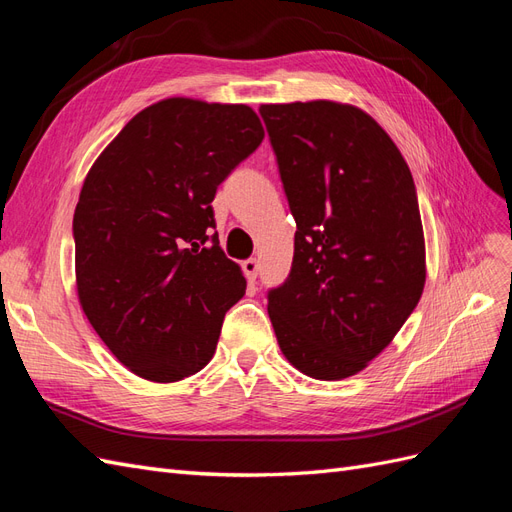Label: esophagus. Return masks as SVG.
<instances>
[{
	"mask_svg": "<svg viewBox=\"0 0 512 512\" xmlns=\"http://www.w3.org/2000/svg\"><path fill=\"white\" fill-rule=\"evenodd\" d=\"M241 267H243V273L247 277V282H254L256 275H258V260L256 258H247Z\"/></svg>",
	"mask_w": 512,
	"mask_h": 512,
	"instance_id": "esophagus-1",
	"label": "esophagus"
}]
</instances>
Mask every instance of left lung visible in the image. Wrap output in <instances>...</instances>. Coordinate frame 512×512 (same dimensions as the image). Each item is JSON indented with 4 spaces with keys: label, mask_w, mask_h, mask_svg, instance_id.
Segmentation results:
<instances>
[{
    "label": "left lung",
    "mask_w": 512,
    "mask_h": 512,
    "mask_svg": "<svg viewBox=\"0 0 512 512\" xmlns=\"http://www.w3.org/2000/svg\"><path fill=\"white\" fill-rule=\"evenodd\" d=\"M297 222L292 269L269 292L282 354L301 374L344 380L404 327L427 277L410 168L363 108L260 104Z\"/></svg>",
    "instance_id": "1"
}]
</instances>
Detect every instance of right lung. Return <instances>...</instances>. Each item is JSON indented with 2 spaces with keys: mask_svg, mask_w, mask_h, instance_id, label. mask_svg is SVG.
<instances>
[{
  "mask_svg": "<svg viewBox=\"0 0 512 512\" xmlns=\"http://www.w3.org/2000/svg\"><path fill=\"white\" fill-rule=\"evenodd\" d=\"M247 104L166 98L136 113L91 164L74 211L76 294L132 374L179 382L203 369L245 294L211 235L218 185L262 143Z\"/></svg>",
  "mask_w": 512,
  "mask_h": 512,
  "instance_id": "add662e5",
  "label": "right lung"
}]
</instances>
